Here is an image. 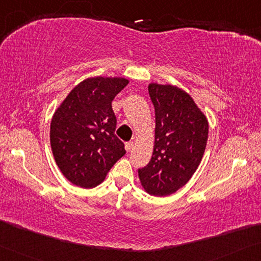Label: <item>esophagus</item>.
<instances>
[{"label":"esophagus","mask_w":261,"mask_h":261,"mask_svg":"<svg viewBox=\"0 0 261 261\" xmlns=\"http://www.w3.org/2000/svg\"><path fill=\"white\" fill-rule=\"evenodd\" d=\"M133 147H134V144H133V142H127L126 144H125V148H126V150L128 151V153H129V151L133 149Z\"/></svg>","instance_id":"obj_1"}]
</instances>
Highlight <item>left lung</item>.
Listing matches in <instances>:
<instances>
[{"label":"left lung","mask_w":261,"mask_h":261,"mask_svg":"<svg viewBox=\"0 0 261 261\" xmlns=\"http://www.w3.org/2000/svg\"><path fill=\"white\" fill-rule=\"evenodd\" d=\"M148 92L155 108V142L153 156L139 169V178L148 194L164 197L182 188L198 168L209 123L186 91L151 83Z\"/></svg>","instance_id":"8db88e82"}]
</instances>
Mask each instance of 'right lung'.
Instances as JSON below:
<instances>
[{
  "label": "right lung",
  "mask_w": 261,
  "mask_h": 261,
  "mask_svg": "<svg viewBox=\"0 0 261 261\" xmlns=\"http://www.w3.org/2000/svg\"><path fill=\"white\" fill-rule=\"evenodd\" d=\"M129 83L120 77H93L79 83L51 120L50 143L63 175L82 188H94L126 154L114 134L112 101Z\"/></svg>",
  "instance_id": "1"
}]
</instances>
